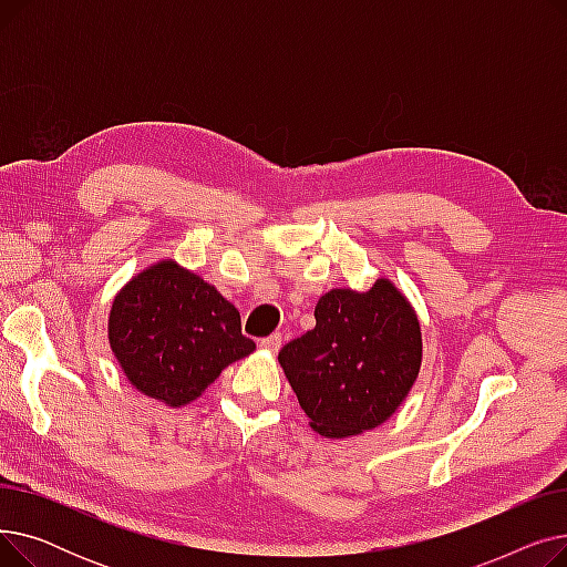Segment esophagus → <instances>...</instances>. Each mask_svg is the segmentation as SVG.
Masks as SVG:
<instances>
[{
	"label": "esophagus",
	"instance_id": "obj_1",
	"mask_svg": "<svg viewBox=\"0 0 567 567\" xmlns=\"http://www.w3.org/2000/svg\"><path fill=\"white\" fill-rule=\"evenodd\" d=\"M280 344H282V336L280 333H274V336L259 340V347L266 349V351H271V353H276L280 349Z\"/></svg>",
	"mask_w": 567,
	"mask_h": 567
}]
</instances>
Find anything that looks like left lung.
Instances as JSON below:
<instances>
[{"label": "left lung", "instance_id": "left-lung-1", "mask_svg": "<svg viewBox=\"0 0 567 567\" xmlns=\"http://www.w3.org/2000/svg\"><path fill=\"white\" fill-rule=\"evenodd\" d=\"M315 329L291 340L278 361L291 391L326 439L379 427L400 409L423 363L421 321L389 278L368 291H326Z\"/></svg>", "mask_w": 567, "mask_h": 567}]
</instances>
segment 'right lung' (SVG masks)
Returning a JSON list of instances; mask_svg holds the SVG:
<instances>
[{
    "mask_svg": "<svg viewBox=\"0 0 567 567\" xmlns=\"http://www.w3.org/2000/svg\"><path fill=\"white\" fill-rule=\"evenodd\" d=\"M107 340L142 395L178 409L197 400L255 342L225 296L174 259H161L116 291Z\"/></svg>",
    "mask_w": 567,
    "mask_h": 567,
    "instance_id": "1",
    "label": "right lung"
}]
</instances>
